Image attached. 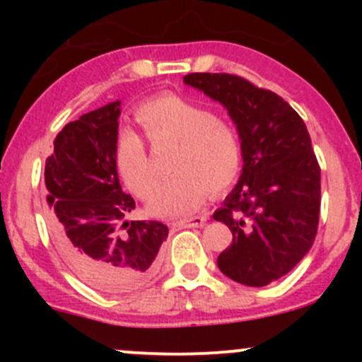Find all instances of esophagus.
I'll use <instances>...</instances> for the list:
<instances>
[{
  "label": "esophagus",
  "instance_id": "esophagus-1",
  "mask_svg": "<svg viewBox=\"0 0 362 362\" xmlns=\"http://www.w3.org/2000/svg\"><path fill=\"white\" fill-rule=\"evenodd\" d=\"M206 221H207L206 216H192V218L180 219V221H177L175 224L180 228H201L204 226Z\"/></svg>",
  "mask_w": 362,
  "mask_h": 362
}]
</instances>
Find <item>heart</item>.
<instances>
[{"label":"heart","mask_w":362,"mask_h":362,"mask_svg":"<svg viewBox=\"0 0 362 362\" xmlns=\"http://www.w3.org/2000/svg\"><path fill=\"white\" fill-rule=\"evenodd\" d=\"M136 120L151 143H175L170 158V172L175 175L149 201L151 214L168 218L192 213L206 201L207 190L221 192L242 172V146L236 132L185 98L172 93L153 98L136 110ZM115 167L138 197L148 199L153 194L156 175L138 134L120 132Z\"/></svg>","instance_id":"b5f03b06"}]
</instances>
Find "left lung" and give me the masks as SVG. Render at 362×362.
Masks as SVG:
<instances>
[{"instance_id":"obj_1","label":"left lung","mask_w":362,"mask_h":362,"mask_svg":"<svg viewBox=\"0 0 362 362\" xmlns=\"http://www.w3.org/2000/svg\"><path fill=\"white\" fill-rule=\"evenodd\" d=\"M187 86L219 102L242 146L238 184L213 218L233 233L218 267L240 284L262 288L293 271L318 228L320 167L298 112L274 91L226 73H192Z\"/></svg>"}]
</instances>
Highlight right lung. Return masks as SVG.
Wrapping results in <instances>:
<instances>
[{"label":"right lung","instance_id":"1","mask_svg":"<svg viewBox=\"0 0 362 362\" xmlns=\"http://www.w3.org/2000/svg\"><path fill=\"white\" fill-rule=\"evenodd\" d=\"M120 100L66 124L45 161L47 224L68 267L105 294H126L151 279L168 226L127 221L134 199L115 167Z\"/></svg>","mask_w":362,"mask_h":362}]
</instances>
